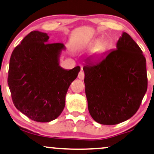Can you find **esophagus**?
Segmentation results:
<instances>
[{"label": "esophagus", "mask_w": 154, "mask_h": 154, "mask_svg": "<svg viewBox=\"0 0 154 154\" xmlns=\"http://www.w3.org/2000/svg\"><path fill=\"white\" fill-rule=\"evenodd\" d=\"M78 78L81 80L84 79V72H82V70L80 71V72H79V74H78Z\"/></svg>", "instance_id": "esophagus-1"}]
</instances>
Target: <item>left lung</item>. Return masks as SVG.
<instances>
[{
    "label": "left lung",
    "mask_w": 154,
    "mask_h": 154,
    "mask_svg": "<svg viewBox=\"0 0 154 154\" xmlns=\"http://www.w3.org/2000/svg\"><path fill=\"white\" fill-rule=\"evenodd\" d=\"M88 112L94 121L115 125L131 118L147 90L146 58L123 32L116 49L86 59L83 67Z\"/></svg>",
    "instance_id": "left-lung-1"
}]
</instances>
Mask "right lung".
I'll list each match as a JSON object with an SVG mask.
<instances>
[{"instance_id": "1", "label": "right lung", "mask_w": 154, "mask_h": 154, "mask_svg": "<svg viewBox=\"0 0 154 154\" xmlns=\"http://www.w3.org/2000/svg\"><path fill=\"white\" fill-rule=\"evenodd\" d=\"M48 34L29 33L15 47L10 59L8 84L13 103L21 113L38 122H49L61 114L66 96L80 71L59 66L66 47L48 43Z\"/></svg>"}]
</instances>
